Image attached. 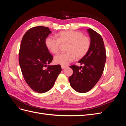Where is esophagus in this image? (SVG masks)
Wrapping results in <instances>:
<instances>
[{"mask_svg":"<svg viewBox=\"0 0 126 126\" xmlns=\"http://www.w3.org/2000/svg\"><path fill=\"white\" fill-rule=\"evenodd\" d=\"M61 67H62V69H64V68H66L67 67L66 66H63V65H62V66H61Z\"/></svg>","mask_w":126,"mask_h":126,"instance_id":"obj_1","label":"esophagus"}]
</instances>
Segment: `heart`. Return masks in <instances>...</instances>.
Listing matches in <instances>:
<instances>
[{
	"label": "heart",
	"instance_id": "heart-1",
	"mask_svg": "<svg viewBox=\"0 0 126 126\" xmlns=\"http://www.w3.org/2000/svg\"><path fill=\"white\" fill-rule=\"evenodd\" d=\"M58 38L49 36L45 40L47 48L52 54H57L60 50L61 44H67V52L60 53L55 56V62L62 65H67L75 60L76 57L80 59L88 51L91 41L89 37L83 35L79 31L66 30L58 32Z\"/></svg>",
	"mask_w": 126,
	"mask_h": 126
}]
</instances>
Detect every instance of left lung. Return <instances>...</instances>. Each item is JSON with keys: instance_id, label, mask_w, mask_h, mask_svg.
Listing matches in <instances>:
<instances>
[{"instance_id": "obj_1", "label": "left lung", "mask_w": 126, "mask_h": 126, "mask_svg": "<svg viewBox=\"0 0 126 126\" xmlns=\"http://www.w3.org/2000/svg\"><path fill=\"white\" fill-rule=\"evenodd\" d=\"M90 37V47L87 54L78 63L83 66L72 65L73 74L69 77L71 87L80 93L93 89L101 78L106 61V49L99 33L92 29H88Z\"/></svg>"}]
</instances>
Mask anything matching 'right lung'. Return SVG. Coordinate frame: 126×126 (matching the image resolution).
<instances>
[{
	"mask_svg": "<svg viewBox=\"0 0 126 126\" xmlns=\"http://www.w3.org/2000/svg\"><path fill=\"white\" fill-rule=\"evenodd\" d=\"M51 32L44 26L29 29L22 37L19 51V63L24 79L30 88L38 93L51 89L62 71L60 64L46 68L53 59L45 44L46 38Z\"/></svg>",
	"mask_w": 126,
	"mask_h": 126,
	"instance_id": "right-lung-1",
	"label": "right lung"
}]
</instances>
